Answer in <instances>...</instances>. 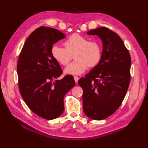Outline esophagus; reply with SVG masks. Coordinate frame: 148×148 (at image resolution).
<instances>
[{
	"label": "esophagus",
	"instance_id": "obj_1",
	"mask_svg": "<svg viewBox=\"0 0 148 148\" xmlns=\"http://www.w3.org/2000/svg\"><path fill=\"white\" fill-rule=\"evenodd\" d=\"M74 81H75V82H76V83H77V81H78V80H79V77H77V76H74Z\"/></svg>",
	"mask_w": 148,
	"mask_h": 148
}]
</instances>
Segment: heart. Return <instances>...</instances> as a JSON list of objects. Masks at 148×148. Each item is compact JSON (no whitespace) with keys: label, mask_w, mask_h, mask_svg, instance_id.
Wrapping results in <instances>:
<instances>
[{"label":"heart","mask_w":148,"mask_h":148,"mask_svg":"<svg viewBox=\"0 0 148 148\" xmlns=\"http://www.w3.org/2000/svg\"><path fill=\"white\" fill-rule=\"evenodd\" d=\"M65 48L53 45L51 53L56 61L62 65L65 66L72 58L74 61L65 69V73L79 75L85 71L88 66L95 67L102 58V46L97 40H89L88 37L78 34H72L64 42Z\"/></svg>","instance_id":"1"}]
</instances>
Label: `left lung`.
<instances>
[{"label": "left lung", "mask_w": 148, "mask_h": 148, "mask_svg": "<svg viewBox=\"0 0 148 148\" xmlns=\"http://www.w3.org/2000/svg\"><path fill=\"white\" fill-rule=\"evenodd\" d=\"M103 44L102 58L85 77L78 81L83 90V111L88 117L102 120L121 106L130 81L131 57L117 34L106 27L89 30Z\"/></svg>", "instance_id": "8db88e82"}]
</instances>
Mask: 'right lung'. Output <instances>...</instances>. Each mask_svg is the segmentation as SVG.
<instances>
[{
    "instance_id": "obj_1",
    "label": "right lung",
    "mask_w": 148,
    "mask_h": 148,
    "mask_svg": "<svg viewBox=\"0 0 148 148\" xmlns=\"http://www.w3.org/2000/svg\"><path fill=\"white\" fill-rule=\"evenodd\" d=\"M65 37L58 30L40 27L28 37L18 60L22 98L34 113L48 120L62 114L64 96L76 84L71 75L57 79L63 71L51 53L53 44Z\"/></svg>"
}]
</instances>
